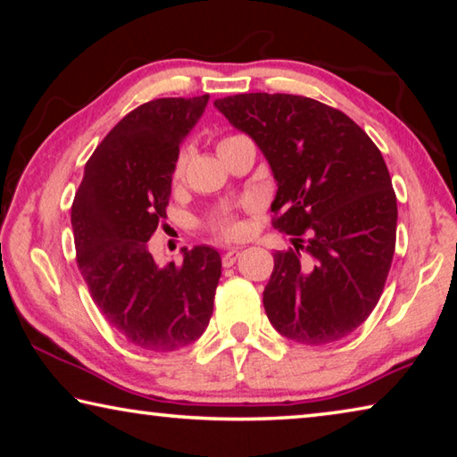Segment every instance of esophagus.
Masks as SVG:
<instances>
[{"mask_svg": "<svg viewBox=\"0 0 457 457\" xmlns=\"http://www.w3.org/2000/svg\"><path fill=\"white\" fill-rule=\"evenodd\" d=\"M239 250H228L226 253H223V258H221V264L226 266V268H229V266H234L236 262H237V258H239Z\"/></svg>", "mask_w": 457, "mask_h": 457, "instance_id": "1", "label": "esophagus"}]
</instances>
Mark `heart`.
<instances>
[{
    "mask_svg": "<svg viewBox=\"0 0 457 457\" xmlns=\"http://www.w3.org/2000/svg\"><path fill=\"white\" fill-rule=\"evenodd\" d=\"M231 138H236V137H226V138H223V141H220V145L231 141ZM220 145H218V146H220ZM185 163H187V151L181 149L179 154H177L175 165H173V179H175V181L181 179V177H183ZM213 231H218V234H220L221 237L236 239V237H239V236L244 234V223L239 221V220L236 218V215L226 213V215H221V218H218V220L213 221Z\"/></svg>",
    "mask_w": 457,
    "mask_h": 457,
    "instance_id": "obj_1",
    "label": "heart"
}]
</instances>
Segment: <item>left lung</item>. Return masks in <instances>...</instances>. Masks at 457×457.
Listing matches in <instances>:
<instances>
[{"label": "left lung", "instance_id": "obj_1", "mask_svg": "<svg viewBox=\"0 0 457 457\" xmlns=\"http://www.w3.org/2000/svg\"><path fill=\"white\" fill-rule=\"evenodd\" d=\"M215 108L250 135L278 185L272 226L294 236L264 288L272 327L300 345L351 335L373 312L397 236L381 151L337 108L296 95H234Z\"/></svg>", "mask_w": 457, "mask_h": 457}]
</instances>
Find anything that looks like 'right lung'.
Instances as JSON below:
<instances>
[{"instance_id": "add662e5", "label": "right lung", "mask_w": 457, "mask_h": 457, "mask_svg": "<svg viewBox=\"0 0 457 457\" xmlns=\"http://www.w3.org/2000/svg\"><path fill=\"white\" fill-rule=\"evenodd\" d=\"M210 95L157 98L129 112L84 167L72 204L76 262L114 330L145 351L183 349L213 312L221 258L210 245L183 247V264L159 268L151 236L167 218L179 145Z\"/></svg>"}]
</instances>
